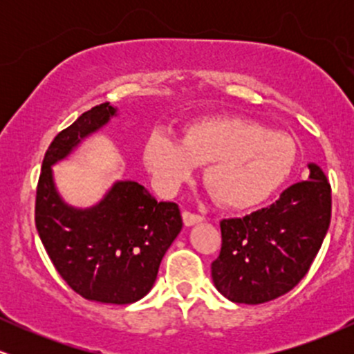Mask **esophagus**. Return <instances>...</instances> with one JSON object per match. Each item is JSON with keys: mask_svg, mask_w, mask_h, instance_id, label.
Returning a JSON list of instances; mask_svg holds the SVG:
<instances>
[{"mask_svg": "<svg viewBox=\"0 0 354 354\" xmlns=\"http://www.w3.org/2000/svg\"><path fill=\"white\" fill-rule=\"evenodd\" d=\"M183 221H185L186 226H193V225H196V223H201L203 216L191 213V211H183Z\"/></svg>", "mask_w": 354, "mask_h": 354, "instance_id": "obj_1", "label": "esophagus"}]
</instances>
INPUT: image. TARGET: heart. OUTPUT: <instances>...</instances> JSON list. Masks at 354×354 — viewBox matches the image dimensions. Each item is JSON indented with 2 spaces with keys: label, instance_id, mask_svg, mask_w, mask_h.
I'll return each mask as SVG.
<instances>
[{
  "label": "heart",
  "instance_id": "1",
  "mask_svg": "<svg viewBox=\"0 0 354 354\" xmlns=\"http://www.w3.org/2000/svg\"><path fill=\"white\" fill-rule=\"evenodd\" d=\"M145 165L163 193H174L206 168L216 200L231 209H250L270 200L293 173L298 146L290 135L241 116L203 118L185 126L181 141L163 131L145 145Z\"/></svg>",
  "mask_w": 354,
  "mask_h": 354
}]
</instances>
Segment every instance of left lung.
Here are the masks:
<instances>
[{"label": "left lung", "instance_id": "obj_1", "mask_svg": "<svg viewBox=\"0 0 354 354\" xmlns=\"http://www.w3.org/2000/svg\"><path fill=\"white\" fill-rule=\"evenodd\" d=\"M308 168V180L284 189L268 208L219 223L223 243L211 278L230 301H271L310 270L330 228L331 186L318 165Z\"/></svg>", "mask_w": 354, "mask_h": 354}]
</instances>
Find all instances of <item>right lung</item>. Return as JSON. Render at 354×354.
<instances>
[{
    "label": "right lung",
    "instance_id": "obj_1",
    "mask_svg": "<svg viewBox=\"0 0 354 354\" xmlns=\"http://www.w3.org/2000/svg\"><path fill=\"white\" fill-rule=\"evenodd\" d=\"M109 103L83 113L58 133L44 154L36 188L35 223L61 278L83 298L129 304L149 293L160 263L183 228L176 203L156 201L136 181H116L91 208L59 196L51 166L116 116Z\"/></svg>",
    "mask_w": 354,
    "mask_h": 354
}]
</instances>
